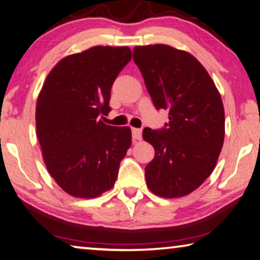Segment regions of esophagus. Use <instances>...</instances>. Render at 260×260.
<instances>
[{"instance_id": "1", "label": "esophagus", "mask_w": 260, "mask_h": 260, "mask_svg": "<svg viewBox=\"0 0 260 260\" xmlns=\"http://www.w3.org/2000/svg\"><path fill=\"white\" fill-rule=\"evenodd\" d=\"M132 137H133V140H141L142 138V129L140 128H132Z\"/></svg>"}]
</instances>
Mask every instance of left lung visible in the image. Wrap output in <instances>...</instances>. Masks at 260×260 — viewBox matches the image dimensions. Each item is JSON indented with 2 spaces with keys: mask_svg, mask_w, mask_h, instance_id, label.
Listing matches in <instances>:
<instances>
[{
  "mask_svg": "<svg viewBox=\"0 0 260 260\" xmlns=\"http://www.w3.org/2000/svg\"><path fill=\"white\" fill-rule=\"evenodd\" d=\"M133 60L156 110H168L160 129L146 127L154 159L145 168L156 196L179 198L194 191L215 168L224 140V110L207 71L194 56L168 45L137 46Z\"/></svg>",
  "mask_w": 260,
  "mask_h": 260,
  "instance_id": "8db88e82",
  "label": "left lung"
}]
</instances>
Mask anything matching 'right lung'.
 <instances>
[{
    "mask_svg": "<svg viewBox=\"0 0 260 260\" xmlns=\"http://www.w3.org/2000/svg\"><path fill=\"white\" fill-rule=\"evenodd\" d=\"M131 59L128 47L111 46L66 56L39 93L36 123L44 162L73 197L96 198L117 180L131 128L106 125L100 117L111 111V88Z\"/></svg>",
    "mask_w": 260,
    "mask_h": 260,
    "instance_id": "right-lung-1",
    "label": "right lung"
}]
</instances>
